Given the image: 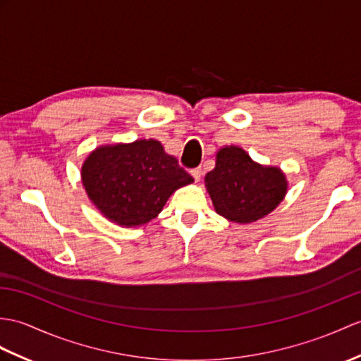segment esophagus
I'll return each mask as SVG.
<instances>
[{
    "label": "esophagus",
    "mask_w": 361,
    "mask_h": 361,
    "mask_svg": "<svg viewBox=\"0 0 361 361\" xmlns=\"http://www.w3.org/2000/svg\"><path fill=\"white\" fill-rule=\"evenodd\" d=\"M190 175H192V177H194V180L198 183L200 178H201V175H203V171H201V167H197V169H192V171H190Z\"/></svg>",
    "instance_id": "1"
}]
</instances>
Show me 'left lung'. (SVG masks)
<instances>
[{
	"instance_id": "left-lung-1",
	"label": "left lung",
	"mask_w": 361,
	"mask_h": 361,
	"mask_svg": "<svg viewBox=\"0 0 361 361\" xmlns=\"http://www.w3.org/2000/svg\"><path fill=\"white\" fill-rule=\"evenodd\" d=\"M204 183L216 214L240 224L254 223L271 214L288 192V181L279 167L262 166L237 146L216 152L215 167Z\"/></svg>"
}]
</instances>
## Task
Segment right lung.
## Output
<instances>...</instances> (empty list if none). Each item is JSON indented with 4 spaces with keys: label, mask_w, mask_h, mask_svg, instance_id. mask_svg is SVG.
Segmentation results:
<instances>
[{
    "label": "right lung",
    "mask_w": 361,
    "mask_h": 361,
    "mask_svg": "<svg viewBox=\"0 0 361 361\" xmlns=\"http://www.w3.org/2000/svg\"><path fill=\"white\" fill-rule=\"evenodd\" d=\"M81 180L99 212L126 228L154 220L175 190L194 181L157 140L97 147L82 163Z\"/></svg>",
    "instance_id": "right-lung-1"
}]
</instances>
